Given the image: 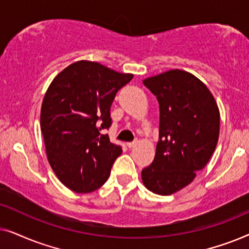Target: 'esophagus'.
Wrapping results in <instances>:
<instances>
[{
    "label": "esophagus",
    "mask_w": 249,
    "mask_h": 249,
    "mask_svg": "<svg viewBox=\"0 0 249 249\" xmlns=\"http://www.w3.org/2000/svg\"><path fill=\"white\" fill-rule=\"evenodd\" d=\"M136 144H137V141H135V142H127V146H128L129 148H132Z\"/></svg>",
    "instance_id": "34e87169"
}]
</instances>
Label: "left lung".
<instances>
[{"mask_svg":"<svg viewBox=\"0 0 249 249\" xmlns=\"http://www.w3.org/2000/svg\"><path fill=\"white\" fill-rule=\"evenodd\" d=\"M142 84L159 101L160 139L142 180L152 193L171 195L210 161L219 139L220 111L206 85L187 71L169 70Z\"/></svg>","mask_w":249,"mask_h":249,"instance_id":"8db88e82","label":"left lung"}]
</instances>
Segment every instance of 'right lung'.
<instances>
[{
	"label": "right lung",
	"instance_id": "add662e5",
	"mask_svg": "<svg viewBox=\"0 0 249 249\" xmlns=\"http://www.w3.org/2000/svg\"><path fill=\"white\" fill-rule=\"evenodd\" d=\"M132 77L81 60L61 71L47 88L40 110L46 156L60 181L72 192H94L110 177L122 149L101 131L110 128L115 94Z\"/></svg>",
	"mask_w": 249,
	"mask_h": 249
}]
</instances>
